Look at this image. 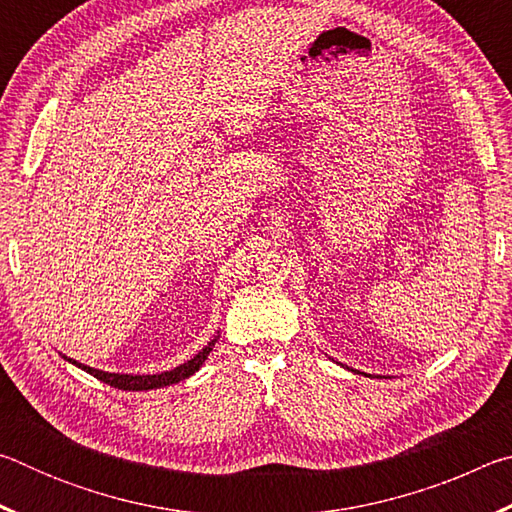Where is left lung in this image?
<instances>
[{"instance_id":"obj_1","label":"left lung","mask_w":512,"mask_h":512,"mask_svg":"<svg viewBox=\"0 0 512 512\" xmlns=\"http://www.w3.org/2000/svg\"><path fill=\"white\" fill-rule=\"evenodd\" d=\"M361 375H363V372H361Z\"/></svg>"}]
</instances>
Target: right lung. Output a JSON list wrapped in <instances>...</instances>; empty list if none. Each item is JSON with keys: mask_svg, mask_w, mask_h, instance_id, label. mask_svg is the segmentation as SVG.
I'll list each match as a JSON object with an SVG mask.
<instances>
[{"mask_svg": "<svg viewBox=\"0 0 512 512\" xmlns=\"http://www.w3.org/2000/svg\"><path fill=\"white\" fill-rule=\"evenodd\" d=\"M214 341H210L205 345V348L196 354L194 359H189L187 363H183V366L173 368V370H167V372H160V375H119V372H103V370H97V368H90V366H83V363H76L72 359L74 366L83 368L85 372H90L92 377H97L99 381H103V384H108L112 388H119V391H151V388H162V386H169V384H178V381L187 379L189 375H194V372L203 366L207 354L212 352L214 348Z\"/></svg>", "mask_w": 512, "mask_h": 512, "instance_id": "add662e5", "label": "right lung"}]
</instances>
